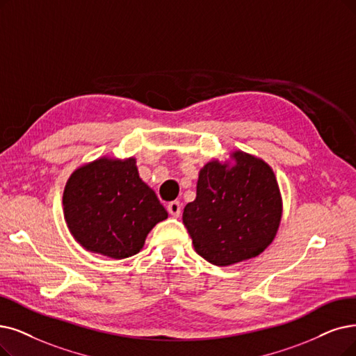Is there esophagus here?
<instances>
[{
	"mask_svg": "<svg viewBox=\"0 0 356 356\" xmlns=\"http://www.w3.org/2000/svg\"><path fill=\"white\" fill-rule=\"evenodd\" d=\"M181 210H182V206H181V203H179V202H170V203L168 204V211H169V215H170V216L179 218V215H181Z\"/></svg>",
	"mask_w": 356,
	"mask_h": 356,
	"instance_id": "1",
	"label": "esophagus"
}]
</instances>
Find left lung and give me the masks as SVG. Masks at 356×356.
I'll return each instance as SVG.
<instances>
[{"instance_id":"1","label":"left lung","mask_w":356,"mask_h":356,"mask_svg":"<svg viewBox=\"0 0 356 356\" xmlns=\"http://www.w3.org/2000/svg\"><path fill=\"white\" fill-rule=\"evenodd\" d=\"M234 166L211 161L200 170L195 200L182 222L195 251L215 266L257 257L277 232L282 198L272 168L244 152Z\"/></svg>"}]
</instances>
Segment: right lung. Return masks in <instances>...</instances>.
<instances>
[{"label":"right lung","instance_id":"right-lung-1","mask_svg":"<svg viewBox=\"0 0 356 356\" xmlns=\"http://www.w3.org/2000/svg\"><path fill=\"white\" fill-rule=\"evenodd\" d=\"M70 232L88 251L127 259L168 218L154 191L138 177L136 159L101 158L76 169L63 195Z\"/></svg>","mask_w":356,"mask_h":356}]
</instances>
